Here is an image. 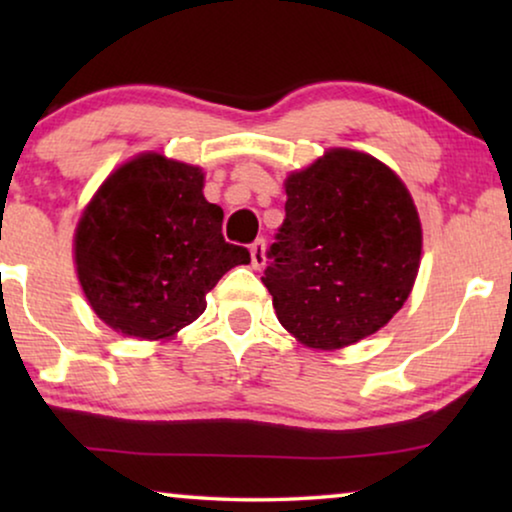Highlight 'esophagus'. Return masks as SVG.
I'll return each mask as SVG.
<instances>
[{"label": "esophagus", "instance_id": "esophagus-1", "mask_svg": "<svg viewBox=\"0 0 512 512\" xmlns=\"http://www.w3.org/2000/svg\"><path fill=\"white\" fill-rule=\"evenodd\" d=\"M249 254H251V268L254 270H261L265 268V240H256L254 244L249 247Z\"/></svg>", "mask_w": 512, "mask_h": 512}]
</instances>
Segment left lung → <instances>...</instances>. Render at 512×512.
<instances>
[{
	"label": "left lung",
	"mask_w": 512,
	"mask_h": 512,
	"mask_svg": "<svg viewBox=\"0 0 512 512\" xmlns=\"http://www.w3.org/2000/svg\"><path fill=\"white\" fill-rule=\"evenodd\" d=\"M286 219L263 284L286 331L321 352L387 326L415 286L422 221L403 179L370 153L324 151L286 174Z\"/></svg>",
	"instance_id": "8db88e82"
}]
</instances>
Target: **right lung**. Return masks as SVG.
<instances>
[{"instance_id": "1", "label": "right lung", "mask_w": 512, "mask_h": 512, "mask_svg": "<svg viewBox=\"0 0 512 512\" xmlns=\"http://www.w3.org/2000/svg\"><path fill=\"white\" fill-rule=\"evenodd\" d=\"M202 167L144 151L118 165L74 230L90 310L125 338L165 342L205 312L207 293L249 251L221 235Z\"/></svg>"}]
</instances>
